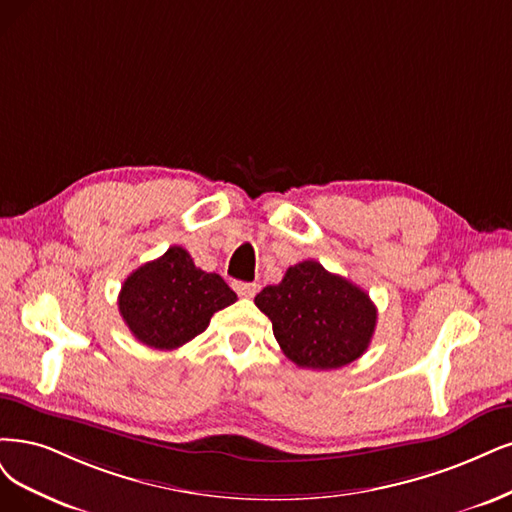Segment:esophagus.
I'll return each instance as SVG.
<instances>
[{
  "mask_svg": "<svg viewBox=\"0 0 512 512\" xmlns=\"http://www.w3.org/2000/svg\"><path fill=\"white\" fill-rule=\"evenodd\" d=\"M234 291L240 295V297H255L259 287L255 285V282H234Z\"/></svg>",
  "mask_w": 512,
  "mask_h": 512,
  "instance_id": "1",
  "label": "esophagus"
}]
</instances>
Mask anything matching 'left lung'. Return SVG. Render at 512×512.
Instances as JSON below:
<instances>
[{
    "label": "left lung",
    "instance_id": "obj_1",
    "mask_svg": "<svg viewBox=\"0 0 512 512\" xmlns=\"http://www.w3.org/2000/svg\"><path fill=\"white\" fill-rule=\"evenodd\" d=\"M255 306L272 320L289 361L314 371L361 358L377 323V308L361 287L312 259L291 266L282 282L263 289Z\"/></svg>",
    "mask_w": 512,
    "mask_h": 512
}]
</instances>
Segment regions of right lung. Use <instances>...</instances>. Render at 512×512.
I'll return each mask as SVG.
<instances>
[{"label":"right lung","instance_id":"right-lung-1","mask_svg":"<svg viewBox=\"0 0 512 512\" xmlns=\"http://www.w3.org/2000/svg\"><path fill=\"white\" fill-rule=\"evenodd\" d=\"M236 293L219 274L200 268L183 246L143 263L122 285L118 306L126 327L141 344L175 350L200 335L217 310L232 306Z\"/></svg>","mask_w":512,"mask_h":512}]
</instances>
